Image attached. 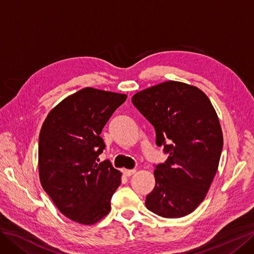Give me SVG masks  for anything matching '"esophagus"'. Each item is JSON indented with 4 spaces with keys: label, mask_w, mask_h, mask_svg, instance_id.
I'll list each match as a JSON object with an SVG mask.
<instances>
[{
    "label": "esophagus",
    "mask_w": 254,
    "mask_h": 254,
    "mask_svg": "<svg viewBox=\"0 0 254 254\" xmlns=\"http://www.w3.org/2000/svg\"><path fill=\"white\" fill-rule=\"evenodd\" d=\"M134 173H135V170H123V174L127 177L132 176Z\"/></svg>",
    "instance_id": "34e87169"
}]
</instances>
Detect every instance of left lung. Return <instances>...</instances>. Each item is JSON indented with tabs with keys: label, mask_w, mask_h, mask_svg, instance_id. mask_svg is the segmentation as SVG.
<instances>
[{
	"label": "left lung",
	"mask_w": 254,
	"mask_h": 254,
	"mask_svg": "<svg viewBox=\"0 0 254 254\" xmlns=\"http://www.w3.org/2000/svg\"><path fill=\"white\" fill-rule=\"evenodd\" d=\"M131 101L168 155L156 165L145 205L165 218L186 216L203 201L217 172L224 137L216 111L200 89L174 80L137 92Z\"/></svg>",
	"instance_id": "1"
}]
</instances>
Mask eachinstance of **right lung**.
Returning a JSON list of instances; mask_svg holds the SVG:
<instances>
[{
    "instance_id": "1",
    "label": "right lung",
    "mask_w": 254,
    "mask_h": 254,
    "mask_svg": "<svg viewBox=\"0 0 254 254\" xmlns=\"http://www.w3.org/2000/svg\"><path fill=\"white\" fill-rule=\"evenodd\" d=\"M126 94L84 88L52 109L39 134V176L43 190L64 216L93 225L111 210L122 174L110 161L101 133Z\"/></svg>"
}]
</instances>
